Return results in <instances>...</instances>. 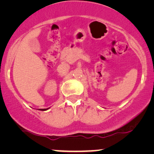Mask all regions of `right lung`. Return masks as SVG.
Listing matches in <instances>:
<instances>
[{
  "label": "right lung",
  "instance_id": "1",
  "mask_svg": "<svg viewBox=\"0 0 154 154\" xmlns=\"http://www.w3.org/2000/svg\"><path fill=\"white\" fill-rule=\"evenodd\" d=\"M47 109H48H48H41L40 110H42V111H45V110H47Z\"/></svg>",
  "mask_w": 154,
  "mask_h": 154
}]
</instances>
